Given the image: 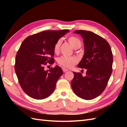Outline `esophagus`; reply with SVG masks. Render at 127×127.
I'll return each mask as SVG.
<instances>
[{
  "instance_id": "esophagus-1",
  "label": "esophagus",
  "mask_w": 127,
  "mask_h": 127,
  "mask_svg": "<svg viewBox=\"0 0 127 127\" xmlns=\"http://www.w3.org/2000/svg\"><path fill=\"white\" fill-rule=\"evenodd\" d=\"M63 71H64V72H67V71H68L69 70L68 69H66V68H64V67H63Z\"/></svg>"
}]
</instances>
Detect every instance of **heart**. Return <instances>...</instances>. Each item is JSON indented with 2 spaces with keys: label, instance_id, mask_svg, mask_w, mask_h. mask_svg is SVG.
<instances>
[{
  "label": "heart",
  "instance_id": "obj_1",
  "mask_svg": "<svg viewBox=\"0 0 127 127\" xmlns=\"http://www.w3.org/2000/svg\"><path fill=\"white\" fill-rule=\"evenodd\" d=\"M67 41L72 47L75 49H79L82 45V42L77 37L75 36H70L67 37ZM61 44V40H58L54 45V51L59 52ZM58 63L61 66L66 68H71L78 62V60L75 57H69L61 56L57 60Z\"/></svg>",
  "mask_w": 127,
  "mask_h": 127
}]
</instances>
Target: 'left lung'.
I'll return each instance as SVG.
<instances>
[{
  "mask_svg": "<svg viewBox=\"0 0 127 127\" xmlns=\"http://www.w3.org/2000/svg\"><path fill=\"white\" fill-rule=\"evenodd\" d=\"M83 39L84 55L78 67L86 69V76L73 72L71 87L74 93L86 100L95 98L104 91L112 72L113 55L109 44L94 33L77 30Z\"/></svg>",
  "mask_w": 127,
  "mask_h": 127,
  "instance_id": "8db88e82",
  "label": "left lung"
}]
</instances>
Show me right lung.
Here are the masks:
<instances>
[{
	"instance_id": "add662e5",
	"label": "right lung",
	"mask_w": 127,
	"mask_h": 127,
	"mask_svg": "<svg viewBox=\"0 0 127 127\" xmlns=\"http://www.w3.org/2000/svg\"><path fill=\"white\" fill-rule=\"evenodd\" d=\"M69 32L45 31L28 36L22 42L16 54L15 70L22 90L31 97L44 99L54 91L63 71L58 66L45 70L44 66L54 63L56 42Z\"/></svg>"
}]
</instances>
